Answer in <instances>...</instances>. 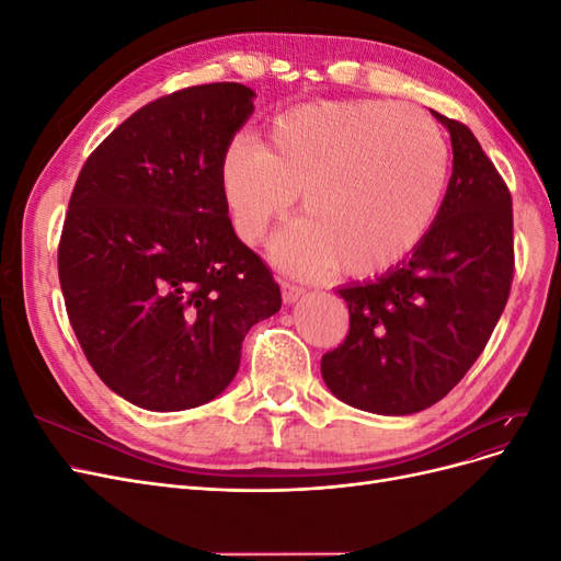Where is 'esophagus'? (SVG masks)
<instances>
[{"mask_svg":"<svg viewBox=\"0 0 561 561\" xmlns=\"http://www.w3.org/2000/svg\"><path fill=\"white\" fill-rule=\"evenodd\" d=\"M280 290H283V301L285 304H295L304 295V287L293 285V283H283Z\"/></svg>","mask_w":561,"mask_h":561,"instance_id":"esophagus-1","label":"esophagus"}]
</instances>
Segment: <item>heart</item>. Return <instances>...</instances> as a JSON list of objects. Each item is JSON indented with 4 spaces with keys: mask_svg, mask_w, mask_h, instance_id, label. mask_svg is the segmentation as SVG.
<instances>
[{
    "mask_svg": "<svg viewBox=\"0 0 561 561\" xmlns=\"http://www.w3.org/2000/svg\"><path fill=\"white\" fill-rule=\"evenodd\" d=\"M449 182V147L428 114L386 100L309 103L278 114L264 147L227 145L219 186L236 233L262 241L301 194V219L274 243L297 271L336 264L371 278L426 241Z\"/></svg>",
    "mask_w": 561,
    "mask_h": 561,
    "instance_id": "1",
    "label": "heart"
}]
</instances>
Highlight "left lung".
I'll return each mask as SVG.
<instances>
[{
	"mask_svg": "<svg viewBox=\"0 0 561 561\" xmlns=\"http://www.w3.org/2000/svg\"><path fill=\"white\" fill-rule=\"evenodd\" d=\"M433 116L454 151L443 208L404 262L339 287L351 328L320 360L332 393L371 414L404 416L443 400L480 358L511 295V192L468 126Z\"/></svg>",
	"mask_w": 561,
	"mask_h": 561,
	"instance_id": "obj_1",
	"label": "left lung"
}]
</instances>
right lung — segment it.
<instances>
[{
	"mask_svg": "<svg viewBox=\"0 0 561 561\" xmlns=\"http://www.w3.org/2000/svg\"><path fill=\"white\" fill-rule=\"evenodd\" d=\"M252 100L233 81L163 95L114 128L77 178L58 245L65 309L95 375L142 410L217 398L248 330L280 309L219 186Z\"/></svg>",
	"mask_w": 561,
	"mask_h": 561,
	"instance_id": "right-lung-1",
	"label": "right lung"
}]
</instances>
